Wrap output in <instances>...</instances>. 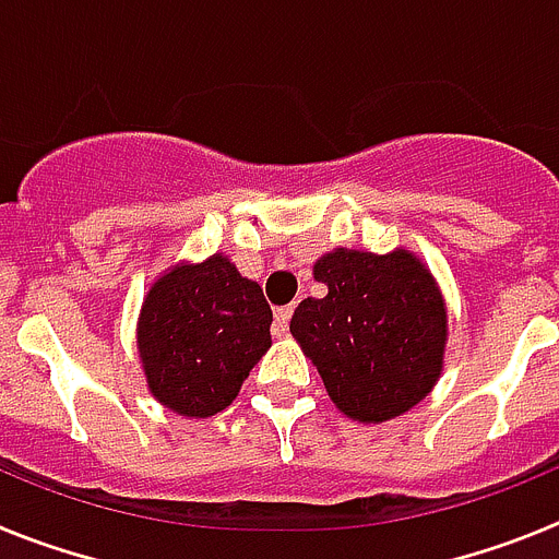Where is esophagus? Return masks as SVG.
<instances>
[{"label": "esophagus", "mask_w": 559, "mask_h": 559, "mask_svg": "<svg viewBox=\"0 0 559 559\" xmlns=\"http://www.w3.org/2000/svg\"><path fill=\"white\" fill-rule=\"evenodd\" d=\"M290 316H294V305H285V308H276L274 310V335H285V333H288Z\"/></svg>", "instance_id": "obj_1"}]
</instances>
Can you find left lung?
I'll return each instance as SVG.
<instances>
[{"label":"left lung","instance_id":"left-lung-1","mask_svg":"<svg viewBox=\"0 0 559 559\" xmlns=\"http://www.w3.org/2000/svg\"><path fill=\"white\" fill-rule=\"evenodd\" d=\"M322 299H302L290 333L316 364L330 400L358 423H386L417 406L442 372L445 299L406 249H335L313 265Z\"/></svg>","mask_w":559,"mask_h":559}]
</instances>
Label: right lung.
Listing matches in <instances>:
<instances>
[{
	"instance_id": "obj_1",
	"label": "right lung",
	"mask_w": 559,
	"mask_h": 559,
	"mask_svg": "<svg viewBox=\"0 0 559 559\" xmlns=\"http://www.w3.org/2000/svg\"><path fill=\"white\" fill-rule=\"evenodd\" d=\"M263 288L212 254L159 276L142 302L136 349L147 389L181 417H212L237 397L271 347Z\"/></svg>"
}]
</instances>
